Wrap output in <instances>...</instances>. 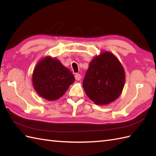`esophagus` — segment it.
Returning a JSON list of instances; mask_svg holds the SVG:
<instances>
[{
    "label": "esophagus",
    "instance_id": "34e87169",
    "mask_svg": "<svg viewBox=\"0 0 156 156\" xmlns=\"http://www.w3.org/2000/svg\"><path fill=\"white\" fill-rule=\"evenodd\" d=\"M75 78H76V80H77V81H79L81 79V76H80V74H76V75H75Z\"/></svg>",
    "mask_w": 156,
    "mask_h": 156
}]
</instances>
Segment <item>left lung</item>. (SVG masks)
Wrapping results in <instances>:
<instances>
[{
    "label": "left lung",
    "instance_id": "1",
    "mask_svg": "<svg viewBox=\"0 0 156 156\" xmlns=\"http://www.w3.org/2000/svg\"><path fill=\"white\" fill-rule=\"evenodd\" d=\"M125 81V70L121 62L111 52L104 51L92 59L82 84L88 98L101 105L119 98Z\"/></svg>",
    "mask_w": 156,
    "mask_h": 156
}]
</instances>
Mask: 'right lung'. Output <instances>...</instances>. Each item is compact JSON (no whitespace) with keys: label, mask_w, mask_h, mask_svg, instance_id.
<instances>
[{"label":"right lung","mask_w":156,"mask_h":156,"mask_svg":"<svg viewBox=\"0 0 156 156\" xmlns=\"http://www.w3.org/2000/svg\"><path fill=\"white\" fill-rule=\"evenodd\" d=\"M33 85L37 93L48 101L60 98L75 80L74 75L58 59L49 56L39 61L33 73Z\"/></svg>","instance_id":"obj_1"}]
</instances>
